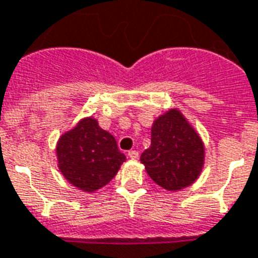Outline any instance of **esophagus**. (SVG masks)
Returning a JSON list of instances; mask_svg holds the SVG:
<instances>
[{"instance_id": "1", "label": "esophagus", "mask_w": 258, "mask_h": 258, "mask_svg": "<svg viewBox=\"0 0 258 258\" xmlns=\"http://www.w3.org/2000/svg\"><path fill=\"white\" fill-rule=\"evenodd\" d=\"M128 157L131 159H138L139 158V153H138L137 150H131V151H128Z\"/></svg>"}]
</instances>
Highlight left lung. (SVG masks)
<instances>
[{
	"instance_id": "left-lung-1",
	"label": "left lung",
	"mask_w": 258,
	"mask_h": 258,
	"mask_svg": "<svg viewBox=\"0 0 258 258\" xmlns=\"http://www.w3.org/2000/svg\"><path fill=\"white\" fill-rule=\"evenodd\" d=\"M204 161V142L179 109H170L154 120L151 146L141 162L155 183L169 191L187 187L200 176Z\"/></svg>"
}]
</instances>
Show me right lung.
<instances>
[{
    "label": "right lung",
    "mask_w": 258,
    "mask_h": 258,
    "mask_svg": "<svg viewBox=\"0 0 258 258\" xmlns=\"http://www.w3.org/2000/svg\"><path fill=\"white\" fill-rule=\"evenodd\" d=\"M56 154L64 178L75 187L88 192L105 186L125 162L115 138L100 128L93 117H84L62 134Z\"/></svg>",
    "instance_id": "1"
}]
</instances>
